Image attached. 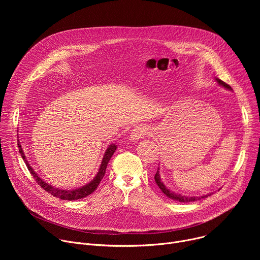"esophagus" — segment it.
Returning <instances> with one entry per match:
<instances>
[{"label":"esophagus","mask_w":260,"mask_h":260,"mask_svg":"<svg viewBox=\"0 0 260 260\" xmlns=\"http://www.w3.org/2000/svg\"><path fill=\"white\" fill-rule=\"evenodd\" d=\"M150 133V129L148 126L146 125H139V126H136L132 133H131V136H129V140L132 142H138L139 140L143 139L145 136H147L148 134Z\"/></svg>","instance_id":"1"}]
</instances>
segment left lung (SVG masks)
<instances>
[{
    "label": "left lung",
    "instance_id": "obj_1",
    "mask_svg": "<svg viewBox=\"0 0 260 260\" xmlns=\"http://www.w3.org/2000/svg\"><path fill=\"white\" fill-rule=\"evenodd\" d=\"M215 81L221 86V87H224L225 89L228 90H233V88L226 84L225 82H223L222 80L218 79V78H215ZM154 179H155V182L157 184V186L160 188V190L164 192V194H166L169 199L171 200H174V201H177V202H180V203H190V202H196V201H199V200H202V199H205V198H208L210 194H204V196H200V197H187V196H183V194H180L176 191H173L171 190L170 188H168L165 183L161 181V177H160V174H159V167L157 169V172L154 176Z\"/></svg>",
    "mask_w": 260,
    "mask_h": 260
}]
</instances>
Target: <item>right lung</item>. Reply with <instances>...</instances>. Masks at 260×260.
<instances>
[{
    "instance_id": "right-lung-1",
    "label": "right lung",
    "mask_w": 260,
    "mask_h": 260,
    "mask_svg": "<svg viewBox=\"0 0 260 260\" xmlns=\"http://www.w3.org/2000/svg\"><path fill=\"white\" fill-rule=\"evenodd\" d=\"M17 145H18L19 153H20L22 159L24 160V162H25L29 173L32 175V177L35 178L37 183H38L45 191H47L51 196H53L55 198H58L60 200H64V201H76V200H80V199H83V198L91 194L96 189V187L99 186L101 180L105 176V172H106V168L108 166V162L111 159V157H112V155L114 154V152L116 151V148H117L116 143H112V144H110L108 146V148H107L105 153H104V156H103L100 169H99L95 177L90 182L86 183L85 185H83V186L76 187V188H74V189H61V188H57L56 186H53V185L45 182L41 177L38 176V174H37L34 171V169L28 164V161L26 159V156L24 155V152H23L22 148H21L19 140H17Z\"/></svg>"
}]
</instances>
